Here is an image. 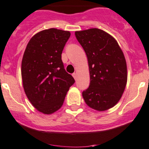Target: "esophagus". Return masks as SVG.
Masks as SVG:
<instances>
[{"instance_id": "1", "label": "esophagus", "mask_w": 149, "mask_h": 149, "mask_svg": "<svg viewBox=\"0 0 149 149\" xmlns=\"http://www.w3.org/2000/svg\"><path fill=\"white\" fill-rule=\"evenodd\" d=\"M72 76H73V77L75 79H76V77H77V73H73V75H72Z\"/></svg>"}]
</instances>
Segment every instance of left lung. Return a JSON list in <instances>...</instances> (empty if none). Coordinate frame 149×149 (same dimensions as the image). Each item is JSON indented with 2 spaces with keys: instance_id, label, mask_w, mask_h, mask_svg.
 Listing matches in <instances>:
<instances>
[{
  "instance_id": "left-lung-1",
  "label": "left lung",
  "mask_w": 149,
  "mask_h": 149,
  "mask_svg": "<svg viewBox=\"0 0 149 149\" xmlns=\"http://www.w3.org/2000/svg\"><path fill=\"white\" fill-rule=\"evenodd\" d=\"M75 35L89 68V86L82 92L84 101L96 110H107L119 102L127 84L124 54L115 39L100 29L76 31Z\"/></svg>"
}]
</instances>
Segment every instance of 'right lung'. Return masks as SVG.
Listing matches in <instances>:
<instances>
[{
	"label": "right lung",
	"instance_id": "1",
	"mask_svg": "<svg viewBox=\"0 0 149 149\" xmlns=\"http://www.w3.org/2000/svg\"><path fill=\"white\" fill-rule=\"evenodd\" d=\"M70 31L49 29L29 40L22 62V77L26 97L40 112L49 115L62 107L75 83L64 68L61 54Z\"/></svg>",
	"mask_w": 149,
	"mask_h": 149
}]
</instances>
